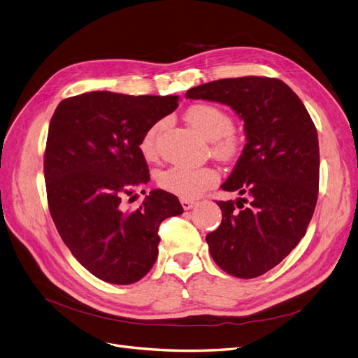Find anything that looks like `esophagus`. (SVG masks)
Masks as SVG:
<instances>
[{
    "instance_id": "obj_1",
    "label": "esophagus",
    "mask_w": 358,
    "mask_h": 358,
    "mask_svg": "<svg viewBox=\"0 0 358 358\" xmlns=\"http://www.w3.org/2000/svg\"><path fill=\"white\" fill-rule=\"evenodd\" d=\"M180 202H181V206H182V209H184V210H189V209H192V208L196 205V202H193V201H187V199H181Z\"/></svg>"
}]
</instances>
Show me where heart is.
I'll use <instances>...</instances> for the list:
<instances>
[{"label": "heart", "mask_w": 358, "mask_h": 358, "mask_svg": "<svg viewBox=\"0 0 358 358\" xmlns=\"http://www.w3.org/2000/svg\"><path fill=\"white\" fill-rule=\"evenodd\" d=\"M184 116L199 134L213 141L214 153L218 157L230 161L241 153L242 138L233 129V119L224 109L215 104L201 103L192 106ZM161 127L162 122H155L144 131L140 138V153L148 161H153L157 156V136ZM218 180L220 176L217 169L210 166L174 165L157 176L159 186L165 192L187 201L214 187Z\"/></svg>", "instance_id": "1"}]
</instances>
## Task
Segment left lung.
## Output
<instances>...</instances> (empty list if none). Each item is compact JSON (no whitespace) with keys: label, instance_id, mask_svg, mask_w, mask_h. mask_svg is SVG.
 <instances>
[{"label":"left lung","instance_id":"obj_1","mask_svg":"<svg viewBox=\"0 0 358 358\" xmlns=\"http://www.w3.org/2000/svg\"><path fill=\"white\" fill-rule=\"evenodd\" d=\"M186 97L227 104L245 122L248 143L221 187L249 201L239 197L241 210L233 201L217 202L222 220L206 242L221 270L254 279L306 236L319 196L315 125L301 99L277 78L218 79L190 88Z\"/></svg>","mask_w":358,"mask_h":358}]
</instances>
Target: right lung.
Instances as JSON below:
<instances>
[{"instance_id": "right-lung-1", "label": "right lung", "mask_w": 358, "mask_h": 358, "mask_svg": "<svg viewBox=\"0 0 358 358\" xmlns=\"http://www.w3.org/2000/svg\"><path fill=\"white\" fill-rule=\"evenodd\" d=\"M177 106L178 96L91 91L62 100L51 117L44 153L50 214L72 255L100 280L143 279L157 258L159 226L182 213L177 196L164 190L124 209L150 178L141 136Z\"/></svg>"}]
</instances>
